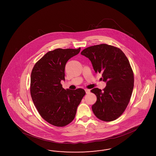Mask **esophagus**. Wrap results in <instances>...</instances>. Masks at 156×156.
<instances>
[{"mask_svg":"<svg viewBox=\"0 0 156 156\" xmlns=\"http://www.w3.org/2000/svg\"><path fill=\"white\" fill-rule=\"evenodd\" d=\"M85 91L86 94H89L90 93V90L89 89H85Z\"/></svg>","mask_w":156,"mask_h":156,"instance_id":"34e87169","label":"esophagus"}]
</instances>
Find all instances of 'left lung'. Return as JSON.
<instances>
[{
	"label": "left lung",
	"instance_id": "obj_1",
	"mask_svg": "<svg viewBox=\"0 0 156 156\" xmlns=\"http://www.w3.org/2000/svg\"><path fill=\"white\" fill-rule=\"evenodd\" d=\"M80 54L90 59L95 73H101V79L106 83L103 91L91 90L97 96L93 113L104 121L116 119L126 108L134 87L133 72L127 57L119 48L106 44L87 47Z\"/></svg>",
	"mask_w": 156,
	"mask_h": 156
}]
</instances>
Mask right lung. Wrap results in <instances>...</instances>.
Returning <instances> with one entry per match:
<instances>
[{
  "label": "right lung",
  "mask_w": 156,
  "mask_h": 156,
  "mask_svg": "<svg viewBox=\"0 0 156 156\" xmlns=\"http://www.w3.org/2000/svg\"><path fill=\"white\" fill-rule=\"evenodd\" d=\"M80 48H57L48 51L34 66L31 74L30 93L39 114L47 122L62 127L72 122L76 109L86 93L82 89L66 90V63L80 52Z\"/></svg>",
  "instance_id": "add662e5"
}]
</instances>
